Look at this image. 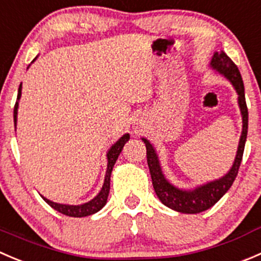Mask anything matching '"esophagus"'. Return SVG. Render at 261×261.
I'll list each match as a JSON object with an SVG mask.
<instances>
[{"instance_id":"1","label":"esophagus","mask_w":261,"mask_h":261,"mask_svg":"<svg viewBox=\"0 0 261 261\" xmlns=\"http://www.w3.org/2000/svg\"><path fill=\"white\" fill-rule=\"evenodd\" d=\"M134 130H135L136 134H141V131H143V126L136 123V126H134Z\"/></svg>"}]
</instances>
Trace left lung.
<instances>
[{
    "instance_id": "8db88e82",
    "label": "left lung",
    "mask_w": 261,
    "mask_h": 261,
    "mask_svg": "<svg viewBox=\"0 0 261 261\" xmlns=\"http://www.w3.org/2000/svg\"><path fill=\"white\" fill-rule=\"evenodd\" d=\"M211 65L213 69H216L217 71L223 74L233 84L234 89H236L237 94H239V105L240 108H241L242 123H244V126H242V134L241 139H240L239 150H237L236 159H234V163L232 166L231 171L226 176L222 177V178L213 182H209V184L198 187V189L192 190V191L178 190L177 187L172 186L164 178L153 146H151V144L146 139H143L146 145V159H148V166L149 169H150L151 181H153V187L156 196L168 208L186 214H196L206 211L211 206H213L228 191L229 187L233 184L234 178H236L237 173H239L240 164H241L242 155H244L245 143H246L249 112H247L246 99H245L244 82H242L239 67L236 66V63L224 52L214 53Z\"/></svg>"
}]
</instances>
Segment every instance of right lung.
<instances>
[{
  "instance_id": "obj_1",
  "label": "right lung",
  "mask_w": 261,
  "mask_h": 261,
  "mask_svg": "<svg viewBox=\"0 0 261 261\" xmlns=\"http://www.w3.org/2000/svg\"><path fill=\"white\" fill-rule=\"evenodd\" d=\"M20 95H21V84L19 87V93H17V100H19ZM15 103V107H14V123L16 126V116H17V106L19 103ZM130 139V135L128 134H125L112 148L110 149L107 154V158H108V166H107V172H106V178H105V184H103L102 190H100L99 194L95 196L93 200H90L89 203H85L83 205H63V204H57V203H53V201L48 200V199H44L45 203L48 205L52 206L53 209H56L57 212L60 213L65 214V216H69V217H87L90 216V214H94L97 213L98 211L103 208L107 203V198H108V194H110V179H111V172H112L113 166H115L116 161H117L118 155H120L121 150H122L123 145L128 141Z\"/></svg>"
}]
</instances>
